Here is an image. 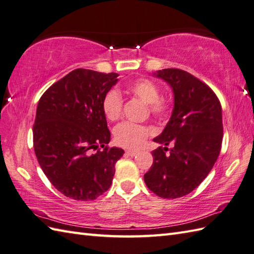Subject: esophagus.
Segmentation results:
<instances>
[{"mask_svg": "<svg viewBox=\"0 0 254 254\" xmlns=\"http://www.w3.org/2000/svg\"><path fill=\"white\" fill-rule=\"evenodd\" d=\"M137 153L138 151H136V150H126V154H128V156L130 157H134Z\"/></svg>", "mask_w": 254, "mask_h": 254, "instance_id": "obj_1", "label": "esophagus"}]
</instances>
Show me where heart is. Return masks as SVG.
Masks as SVG:
<instances>
[{
    "label": "heart",
    "mask_w": 254,
    "mask_h": 254,
    "mask_svg": "<svg viewBox=\"0 0 254 254\" xmlns=\"http://www.w3.org/2000/svg\"><path fill=\"white\" fill-rule=\"evenodd\" d=\"M126 91L148 104L149 114L156 120H163L169 115L171 101L168 97L160 96L159 86L151 80L144 77L134 80L127 84ZM102 108L108 121H117L123 112V98L120 92L114 89L108 91L103 98ZM149 132L146 126L124 122L114 129V139L121 147L138 148L146 140Z\"/></svg>",
    "instance_id": "b5f03b06"
}]
</instances>
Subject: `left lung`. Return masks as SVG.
Masks as SVG:
<instances>
[{"label":"left lung","instance_id":"8db88e82","mask_svg":"<svg viewBox=\"0 0 254 254\" xmlns=\"http://www.w3.org/2000/svg\"><path fill=\"white\" fill-rule=\"evenodd\" d=\"M154 75L172 87L174 108L162 133L153 139L165 147L153 150V163L143 179L160 197L179 198L203 182L219 156L221 105L214 91L189 72L163 69ZM169 144L174 147L169 149Z\"/></svg>","mask_w":254,"mask_h":254}]
</instances>
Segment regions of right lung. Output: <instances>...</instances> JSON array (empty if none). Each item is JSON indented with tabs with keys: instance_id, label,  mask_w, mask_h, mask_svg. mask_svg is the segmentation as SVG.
Here are the masks:
<instances>
[{
	"instance_id": "1",
	"label": "right lung",
	"mask_w": 254,
	"mask_h": 254,
	"mask_svg": "<svg viewBox=\"0 0 254 254\" xmlns=\"http://www.w3.org/2000/svg\"><path fill=\"white\" fill-rule=\"evenodd\" d=\"M120 74L75 69L40 97L34 150L50 183L66 197L93 200L110 189L124 150L108 147L102 102Z\"/></svg>"
}]
</instances>
